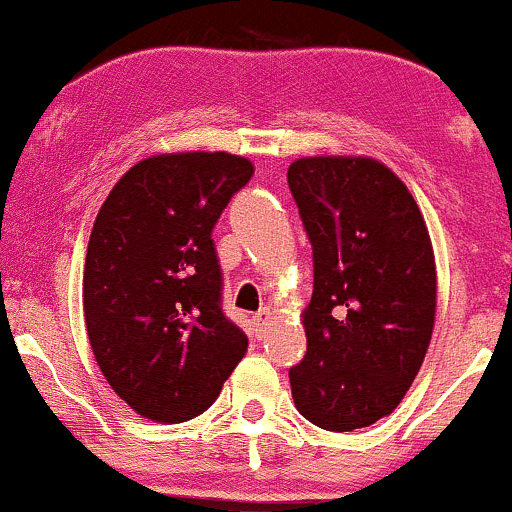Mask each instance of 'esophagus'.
I'll list each match as a JSON object with an SVG mask.
<instances>
[{
	"label": "esophagus",
	"mask_w": 512,
	"mask_h": 512,
	"mask_svg": "<svg viewBox=\"0 0 512 512\" xmlns=\"http://www.w3.org/2000/svg\"><path fill=\"white\" fill-rule=\"evenodd\" d=\"M269 320H272V313H269V308H262L260 313H255V317H252V327H255V337L262 339L264 334H267Z\"/></svg>",
	"instance_id": "esophagus-1"
}]
</instances>
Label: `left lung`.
<instances>
[{"label": "left lung", "instance_id": "1", "mask_svg": "<svg viewBox=\"0 0 512 512\" xmlns=\"http://www.w3.org/2000/svg\"><path fill=\"white\" fill-rule=\"evenodd\" d=\"M289 190L313 248L293 402L310 424L354 431L390 414L424 363L436 317L431 238L407 185L373 158H298Z\"/></svg>", "mask_w": 512, "mask_h": 512}]
</instances>
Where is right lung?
Masks as SVG:
<instances>
[{
	"instance_id": "add662e5",
	"label": "right lung",
	"mask_w": 512,
	"mask_h": 512,
	"mask_svg": "<svg viewBox=\"0 0 512 512\" xmlns=\"http://www.w3.org/2000/svg\"><path fill=\"white\" fill-rule=\"evenodd\" d=\"M233 154H163L122 175L98 211L84 269L93 356L137 414L180 424L207 411L248 349L223 313L211 233L252 178Z\"/></svg>"
}]
</instances>
